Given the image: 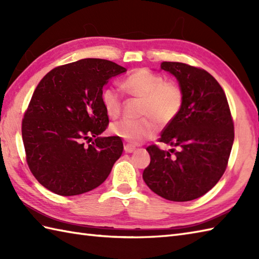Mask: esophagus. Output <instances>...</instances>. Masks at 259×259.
Masks as SVG:
<instances>
[{
  "label": "esophagus",
  "instance_id": "1",
  "mask_svg": "<svg viewBox=\"0 0 259 259\" xmlns=\"http://www.w3.org/2000/svg\"><path fill=\"white\" fill-rule=\"evenodd\" d=\"M135 150H136V147L131 146V145H129V144L124 145V151H125L126 153H131V152H134Z\"/></svg>",
  "mask_w": 259,
  "mask_h": 259
}]
</instances>
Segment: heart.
Masks as SVG:
<instances>
[{"label":"heart","instance_id":"heart-1","mask_svg":"<svg viewBox=\"0 0 259 259\" xmlns=\"http://www.w3.org/2000/svg\"><path fill=\"white\" fill-rule=\"evenodd\" d=\"M121 89L126 95L141 99L139 119H123L111 125V133L133 145L151 138L159 124L166 125L180 113L184 106V90L177 82L147 69L136 70L121 82ZM102 104L111 119L118 118L122 108V96L113 87L102 91Z\"/></svg>","mask_w":259,"mask_h":259}]
</instances>
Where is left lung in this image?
<instances>
[{
  "instance_id": "1",
  "label": "left lung",
  "mask_w": 259,
  "mask_h": 259,
  "mask_svg": "<svg viewBox=\"0 0 259 259\" xmlns=\"http://www.w3.org/2000/svg\"><path fill=\"white\" fill-rule=\"evenodd\" d=\"M160 67L177 78L185 101L158 139L172 149L148 147L150 163L142 178L164 199L194 200L210 190L226 170L234 121L223 88L206 70L181 62H162Z\"/></svg>"
}]
</instances>
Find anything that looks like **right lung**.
<instances>
[{
  "label": "right lung",
  "mask_w": 259,
  "mask_h": 259,
  "mask_svg": "<svg viewBox=\"0 0 259 259\" xmlns=\"http://www.w3.org/2000/svg\"><path fill=\"white\" fill-rule=\"evenodd\" d=\"M125 71L109 60L82 59L38 82L22 120V139L27 166L47 189L75 196L108 178L123 144L118 136L99 137L109 124L102 88Z\"/></svg>",
  "instance_id": "1"
}]
</instances>
